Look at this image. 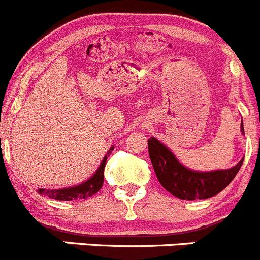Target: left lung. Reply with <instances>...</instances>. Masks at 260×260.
<instances>
[{
    "label": "left lung",
    "instance_id": "obj_1",
    "mask_svg": "<svg viewBox=\"0 0 260 260\" xmlns=\"http://www.w3.org/2000/svg\"><path fill=\"white\" fill-rule=\"evenodd\" d=\"M244 134V125L241 123ZM149 158L157 179L171 194L182 200H204L222 192L236 177L244 158L227 170L194 171L178 161L173 152L156 138L148 139Z\"/></svg>",
    "mask_w": 260,
    "mask_h": 260
}]
</instances>
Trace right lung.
Here are the masks:
<instances>
[{
	"mask_svg": "<svg viewBox=\"0 0 260 260\" xmlns=\"http://www.w3.org/2000/svg\"><path fill=\"white\" fill-rule=\"evenodd\" d=\"M112 151H113V147H111L109 151L107 152L106 157H104L103 161L101 162L98 170L95 171L94 175L91 178H89L86 182H83L82 184H78L70 188H63V189H38L37 192L40 194L50 197V199L61 200V201H72V200H81L92 196L103 185L104 168H106L107 158L112 153Z\"/></svg>",
	"mask_w": 260,
	"mask_h": 260,
	"instance_id": "obj_1",
	"label": "right lung"
}]
</instances>
